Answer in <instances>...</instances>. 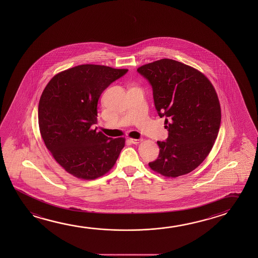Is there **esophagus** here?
Returning a JSON list of instances; mask_svg holds the SVG:
<instances>
[{"label": "esophagus", "instance_id": "esophagus-1", "mask_svg": "<svg viewBox=\"0 0 258 258\" xmlns=\"http://www.w3.org/2000/svg\"><path fill=\"white\" fill-rule=\"evenodd\" d=\"M141 140H135V139H131L130 141H131L132 144H139L141 142Z\"/></svg>", "mask_w": 258, "mask_h": 258}]
</instances>
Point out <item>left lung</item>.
Here are the masks:
<instances>
[{"label":"left lung","mask_w":258,"mask_h":258,"mask_svg":"<svg viewBox=\"0 0 258 258\" xmlns=\"http://www.w3.org/2000/svg\"><path fill=\"white\" fill-rule=\"evenodd\" d=\"M153 89L159 117H165V141H157V159L148 165L166 177L198 167L214 145L221 120L219 98L207 77L175 60H157L137 70Z\"/></svg>","instance_id":"8db88e82"}]
</instances>
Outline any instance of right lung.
I'll list each match as a JSON object with an SVG mask.
<instances>
[{
  "label": "right lung",
  "instance_id": "obj_1",
  "mask_svg": "<svg viewBox=\"0 0 258 258\" xmlns=\"http://www.w3.org/2000/svg\"><path fill=\"white\" fill-rule=\"evenodd\" d=\"M127 69L81 64L55 75L38 103V126L44 143L68 173L93 180L108 173L125 146L93 130L102 92Z\"/></svg>",
  "mask_w": 258,
  "mask_h": 258
}]
</instances>
